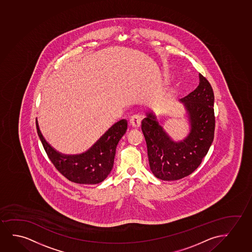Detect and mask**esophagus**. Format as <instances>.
Returning <instances> with one entry per match:
<instances>
[{"instance_id":"34e87169","label":"esophagus","mask_w":252,"mask_h":252,"mask_svg":"<svg viewBox=\"0 0 252 252\" xmlns=\"http://www.w3.org/2000/svg\"><path fill=\"white\" fill-rule=\"evenodd\" d=\"M130 125H131V126L133 128H138L141 125V120L139 118L137 117V116H132V117L130 119Z\"/></svg>"}]
</instances>
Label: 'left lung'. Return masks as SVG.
<instances>
[{"mask_svg": "<svg viewBox=\"0 0 252 252\" xmlns=\"http://www.w3.org/2000/svg\"><path fill=\"white\" fill-rule=\"evenodd\" d=\"M199 79V85L180 100L186 106L190 123V132L186 139L173 142L151 112L142 121L150 167L160 180H180L192 173L212 144L216 127L215 95L208 79L201 73Z\"/></svg>", "mask_w": 252, "mask_h": 252, "instance_id": "left-lung-1", "label": "left lung"}]
</instances>
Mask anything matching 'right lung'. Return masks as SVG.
<instances>
[{
  "mask_svg": "<svg viewBox=\"0 0 252 252\" xmlns=\"http://www.w3.org/2000/svg\"><path fill=\"white\" fill-rule=\"evenodd\" d=\"M36 125L46 154L56 169L70 181L85 185L101 183L107 178L113 168L116 146L127 129V121L121 120L113 125L85 153L65 156L55 151L46 142L37 121Z\"/></svg>",
  "mask_w": 252,
  "mask_h": 252,
  "instance_id": "obj_1",
  "label": "right lung"
}]
</instances>
